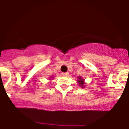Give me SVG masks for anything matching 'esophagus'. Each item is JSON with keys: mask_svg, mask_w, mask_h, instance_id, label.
Wrapping results in <instances>:
<instances>
[{"mask_svg": "<svg viewBox=\"0 0 129 129\" xmlns=\"http://www.w3.org/2000/svg\"><path fill=\"white\" fill-rule=\"evenodd\" d=\"M62 74L63 76H67L68 75V72H66V73H62Z\"/></svg>", "mask_w": 129, "mask_h": 129, "instance_id": "34e87169", "label": "esophagus"}]
</instances>
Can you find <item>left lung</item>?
Returning a JSON list of instances; mask_svg holds the SVG:
<instances>
[{"instance_id": "left-lung-1", "label": "left lung", "mask_w": 129, "mask_h": 129, "mask_svg": "<svg viewBox=\"0 0 129 129\" xmlns=\"http://www.w3.org/2000/svg\"><path fill=\"white\" fill-rule=\"evenodd\" d=\"M79 79H78V82H79V85L80 86H81V87H84V80H83V79H82V78L81 77H79Z\"/></svg>"}]
</instances>
